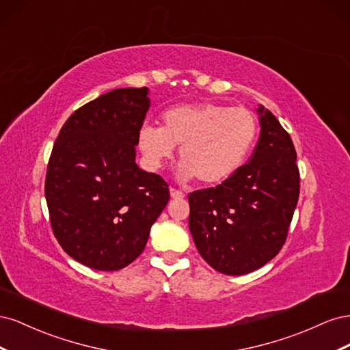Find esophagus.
<instances>
[{
  "instance_id": "1",
  "label": "esophagus",
  "mask_w": 350,
  "mask_h": 350,
  "mask_svg": "<svg viewBox=\"0 0 350 350\" xmlns=\"http://www.w3.org/2000/svg\"><path fill=\"white\" fill-rule=\"evenodd\" d=\"M169 191H171V197L175 198V200L184 198V194L181 191H178V189H175V188H171V189H169Z\"/></svg>"
}]
</instances>
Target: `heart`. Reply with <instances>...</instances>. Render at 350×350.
I'll use <instances>...</instances> for the list:
<instances>
[{
    "label": "heart",
    "instance_id": "heart-1",
    "mask_svg": "<svg viewBox=\"0 0 350 350\" xmlns=\"http://www.w3.org/2000/svg\"><path fill=\"white\" fill-rule=\"evenodd\" d=\"M257 118L245 108L203 102L179 105L162 113V129L144 124L137 143L143 162L150 171L161 169L179 149L178 178L215 185L237 174L256 143Z\"/></svg>",
    "mask_w": 350,
    "mask_h": 350
}]
</instances>
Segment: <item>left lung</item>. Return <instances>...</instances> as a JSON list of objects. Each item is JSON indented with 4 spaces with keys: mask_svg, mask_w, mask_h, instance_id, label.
I'll return each instance as SVG.
<instances>
[{
    "mask_svg": "<svg viewBox=\"0 0 350 350\" xmlns=\"http://www.w3.org/2000/svg\"><path fill=\"white\" fill-rule=\"evenodd\" d=\"M257 113L261 130L250 161L220 185L188 196L189 232L200 256L229 276L278 256L299 197L291 135L262 105Z\"/></svg>",
    "mask_w": 350,
    "mask_h": 350,
    "instance_id": "8db88e82",
    "label": "left lung"
}]
</instances>
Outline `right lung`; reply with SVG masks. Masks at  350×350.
<instances>
[{
    "label": "right lung",
    "mask_w": 350,
    "mask_h": 350,
    "mask_svg": "<svg viewBox=\"0 0 350 350\" xmlns=\"http://www.w3.org/2000/svg\"><path fill=\"white\" fill-rule=\"evenodd\" d=\"M149 108L147 88L115 89L79 108L57 137L45 181L51 226L83 266H129L167 204V184L135 163Z\"/></svg>",
    "instance_id": "1"
}]
</instances>
